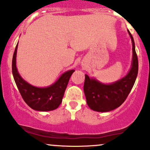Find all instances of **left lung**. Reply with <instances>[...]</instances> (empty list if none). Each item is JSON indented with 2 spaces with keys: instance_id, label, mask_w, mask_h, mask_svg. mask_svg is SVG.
Here are the masks:
<instances>
[{
  "instance_id": "obj_1",
  "label": "left lung",
  "mask_w": 150,
  "mask_h": 150,
  "mask_svg": "<svg viewBox=\"0 0 150 150\" xmlns=\"http://www.w3.org/2000/svg\"><path fill=\"white\" fill-rule=\"evenodd\" d=\"M127 31L132 43V61L125 76L115 83L104 84L85 75L84 93L89 108L94 111L105 112L117 108L124 103L134 85L138 73V59L134 39Z\"/></svg>"
}]
</instances>
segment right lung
I'll return each mask as SVG.
<instances>
[{
  "label": "right lung",
  "instance_id": "1",
  "mask_svg": "<svg viewBox=\"0 0 150 150\" xmlns=\"http://www.w3.org/2000/svg\"><path fill=\"white\" fill-rule=\"evenodd\" d=\"M18 44L15 49L12 61L13 75L23 99L30 108L37 111L46 112L57 109L61 104L65 89L70 76L75 70L64 72L55 83L45 88H38L21 78L16 67Z\"/></svg>",
  "mask_w": 150,
  "mask_h": 150
}]
</instances>
